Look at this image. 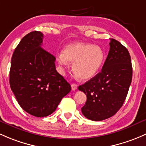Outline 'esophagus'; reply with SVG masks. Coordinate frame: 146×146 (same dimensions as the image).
Wrapping results in <instances>:
<instances>
[{
    "mask_svg": "<svg viewBox=\"0 0 146 146\" xmlns=\"http://www.w3.org/2000/svg\"><path fill=\"white\" fill-rule=\"evenodd\" d=\"M71 86H72V90H73V91H75V90L77 88V85H76V84H72Z\"/></svg>",
    "mask_w": 146,
    "mask_h": 146,
    "instance_id": "34e87169",
    "label": "esophagus"
}]
</instances>
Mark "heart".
Returning a JSON list of instances; mask_svg holds the SVG:
<instances>
[{
	"label": "heart",
	"instance_id": "1",
	"mask_svg": "<svg viewBox=\"0 0 146 146\" xmlns=\"http://www.w3.org/2000/svg\"><path fill=\"white\" fill-rule=\"evenodd\" d=\"M58 60L62 66H67L69 62H73L75 76L81 80H88L101 69L105 60V52L98 46L75 43L64 48L63 53L58 55Z\"/></svg>",
	"mask_w": 146,
	"mask_h": 146
}]
</instances>
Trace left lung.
Instances as JSON below:
<instances>
[{"label": "left lung", "instance_id": "8db88e82", "mask_svg": "<svg viewBox=\"0 0 146 146\" xmlns=\"http://www.w3.org/2000/svg\"><path fill=\"white\" fill-rule=\"evenodd\" d=\"M131 79L128 50L118 40L110 38V50L101 72L78 88L87 97L82 114L93 121L113 116L125 100Z\"/></svg>", "mask_w": 146, "mask_h": 146}]
</instances>
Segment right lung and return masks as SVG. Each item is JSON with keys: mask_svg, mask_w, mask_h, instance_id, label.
<instances>
[{"mask_svg": "<svg viewBox=\"0 0 146 146\" xmlns=\"http://www.w3.org/2000/svg\"><path fill=\"white\" fill-rule=\"evenodd\" d=\"M43 34L31 31L22 38L11 59L10 85L21 108L37 117L48 116L71 91L57 72L55 58L43 48Z\"/></svg>", "mask_w": 146, "mask_h": 146, "instance_id": "right-lung-1", "label": "right lung"}]
</instances>
